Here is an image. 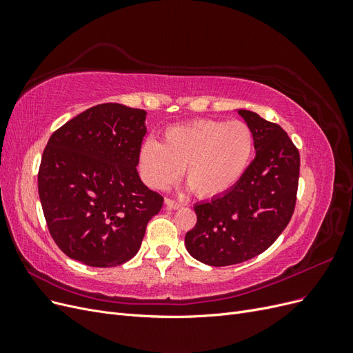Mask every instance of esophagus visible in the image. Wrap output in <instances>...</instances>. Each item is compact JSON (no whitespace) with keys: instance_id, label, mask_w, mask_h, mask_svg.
I'll use <instances>...</instances> for the list:
<instances>
[{"instance_id":"esophagus-1","label":"esophagus","mask_w":353,"mask_h":353,"mask_svg":"<svg viewBox=\"0 0 353 353\" xmlns=\"http://www.w3.org/2000/svg\"><path fill=\"white\" fill-rule=\"evenodd\" d=\"M165 205H166L168 209H179L181 208V203L179 201H176L174 199H169V197L165 199Z\"/></svg>"}]
</instances>
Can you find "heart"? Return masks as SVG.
<instances>
[{
	"label": "heart",
	"instance_id": "b5f03b06",
	"mask_svg": "<svg viewBox=\"0 0 353 353\" xmlns=\"http://www.w3.org/2000/svg\"><path fill=\"white\" fill-rule=\"evenodd\" d=\"M256 138L243 121L196 119L170 126L163 143L145 140L138 152L144 183L154 190L174 184L184 175L194 193L215 199L236 187L252 163Z\"/></svg>",
	"mask_w": 353,
	"mask_h": 353
}]
</instances>
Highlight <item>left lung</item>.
<instances>
[{"label": "left lung", "instance_id": "left-lung-1", "mask_svg": "<svg viewBox=\"0 0 353 353\" xmlns=\"http://www.w3.org/2000/svg\"><path fill=\"white\" fill-rule=\"evenodd\" d=\"M252 126L256 157L230 193L194 206L197 222L185 234L194 259L228 266L265 252L288 225L296 206L301 156L280 125L239 110Z\"/></svg>", "mask_w": 353, "mask_h": 353}]
</instances>
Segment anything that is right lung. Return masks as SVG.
Returning <instances> with one entry per match:
<instances>
[{"label":"right lung","mask_w":353,"mask_h":353,"mask_svg":"<svg viewBox=\"0 0 353 353\" xmlns=\"http://www.w3.org/2000/svg\"><path fill=\"white\" fill-rule=\"evenodd\" d=\"M145 110L97 104L52 132L38 193L52 240L69 258L97 268L130 261L163 197L138 176Z\"/></svg>","instance_id":"obj_1"}]
</instances>
